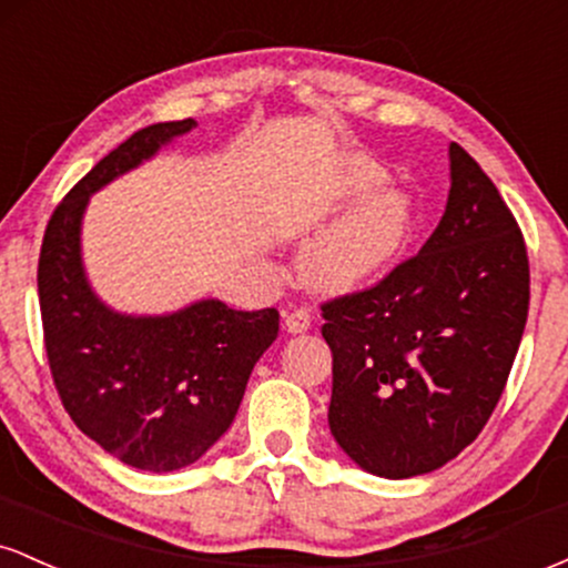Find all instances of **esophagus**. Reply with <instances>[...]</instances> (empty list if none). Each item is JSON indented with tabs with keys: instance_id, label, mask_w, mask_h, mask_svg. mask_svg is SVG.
I'll return each mask as SVG.
<instances>
[{
	"instance_id": "34e87169",
	"label": "esophagus",
	"mask_w": 568,
	"mask_h": 568,
	"mask_svg": "<svg viewBox=\"0 0 568 568\" xmlns=\"http://www.w3.org/2000/svg\"><path fill=\"white\" fill-rule=\"evenodd\" d=\"M312 325V312L306 310V306H298V310H291L285 312V328L291 331V334H302Z\"/></svg>"
}]
</instances>
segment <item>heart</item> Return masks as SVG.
Wrapping results in <instances>:
<instances>
[{"label":"heart","instance_id":"obj_1","mask_svg":"<svg viewBox=\"0 0 568 568\" xmlns=\"http://www.w3.org/2000/svg\"><path fill=\"white\" fill-rule=\"evenodd\" d=\"M382 179L384 173L374 162L357 160L347 173V192H368L379 186ZM406 230V202L389 189L371 192L306 245L304 275L321 288H349L382 270L400 251Z\"/></svg>","mask_w":568,"mask_h":568}]
</instances>
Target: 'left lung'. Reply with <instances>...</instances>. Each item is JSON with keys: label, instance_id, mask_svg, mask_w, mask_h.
Returning <instances> with one entry per match:
<instances>
[{"label": "left lung", "instance_id": "1", "mask_svg": "<svg viewBox=\"0 0 568 568\" xmlns=\"http://www.w3.org/2000/svg\"><path fill=\"white\" fill-rule=\"evenodd\" d=\"M446 213L416 256L321 304L334 352L328 425L363 470H438L486 427L529 315V256L497 186L448 149Z\"/></svg>", "mask_w": 568, "mask_h": 568}]
</instances>
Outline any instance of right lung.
<instances>
[{"mask_svg": "<svg viewBox=\"0 0 568 568\" xmlns=\"http://www.w3.org/2000/svg\"><path fill=\"white\" fill-rule=\"evenodd\" d=\"M197 122H158L109 152L58 202L39 251V310L50 374L88 438L130 467L171 473L232 425L247 376L277 338L275 306L240 312L205 298L162 317L109 310L82 270L88 197Z\"/></svg>", "mask_w": 568, "mask_h": 568, "instance_id": "right-lung-1", "label": "right lung"}]
</instances>
